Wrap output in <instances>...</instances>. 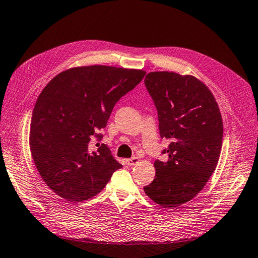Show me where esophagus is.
<instances>
[{"mask_svg":"<svg viewBox=\"0 0 258 258\" xmlns=\"http://www.w3.org/2000/svg\"><path fill=\"white\" fill-rule=\"evenodd\" d=\"M138 161H140V159H138L137 157H133V158H131V159H127L126 163L130 167H133V166H135V164L138 163Z\"/></svg>","mask_w":258,"mask_h":258,"instance_id":"obj_1","label":"esophagus"}]
</instances>
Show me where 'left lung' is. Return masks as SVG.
I'll list each match as a JSON object with an SVG mask.
<instances>
[{
  "mask_svg": "<svg viewBox=\"0 0 258 258\" xmlns=\"http://www.w3.org/2000/svg\"><path fill=\"white\" fill-rule=\"evenodd\" d=\"M145 85L158 111L159 132L170 144L156 160L146 195L164 208L189 202L206 185L219 160L223 123L213 92L200 79L174 72H150Z\"/></svg>",
  "mask_w": 258,
  "mask_h": 258,
  "instance_id": "left-lung-1",
  "label": "left lung"
}]
</instances>
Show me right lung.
<instances>
[{
  "label": "right lung",
  "instance_id": "1",
  "mask_svg": "<svg viewBox=\"0 0 258 258\" xmlns=\"http://www.w3.org/2000/svg\"><path fill=\"white\" fill-rule=\"evenodd\" d=\"M143 70L77 66L47 84L32 111L29 146L39 174L70 202L96 196L121 169L107 145L90 151L92 136L107 126L115 103L142 82Z\"/></svg>",
  "mask_w": 258,
  "mask_h": 258
}]
</instances>
